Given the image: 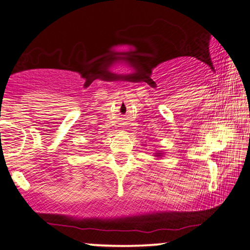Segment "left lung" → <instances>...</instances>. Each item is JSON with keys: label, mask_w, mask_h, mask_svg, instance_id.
<instances>
[{"label": "left lung", "mask_w": 250, "mask_h": 250, "mask_svg": "<svg viewBox=\"0 0 250 250\" xmlns=\"http://www.w3.org/2000/svg\"><path fill=\"white\" fill-rule=\"evenodd\" d=\"M163 156H164L163 151H156V152H154V157H157V158H162Z\"/></svg>", "instance_id": "8db88e82"}]
</instances>
